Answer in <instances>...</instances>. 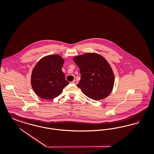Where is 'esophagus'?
<instances>
[{
  "instance_id": "1",
  "label": "esophagus",
  "mask_w": 154,
  "mask_h": 154,
  "mask_svg": "<svg viewBox=\"0 0 154 154\" xmlns=\"http://www.w3.org/2000/svg\"><path fill=\"white\" fill-rule=\"evenodd\" d=\"M72 83L74 84H75V85H76V84H78V81L76 80H74L72 81Z\"/></svg>"
}]
</instances>
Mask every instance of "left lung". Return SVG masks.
<instances>
[{
	"label": "left lung",
	"instance_id": "left-lung-1",
	"mask_svg": "<svg viewBox=\"0 0 154 154\" xmlns=\"http://www.w3.org/2000/svg\"><path fill=\"white\" fill-rule=\"evenodd\" d=\"M80 68L81 80L77 85L88 97L99 100L109 95L114 84V75L107 61L96 53L74 57Z\"/></svg>",
	"mask_w": 154,
	"mask_h": 154
}]
</instances>
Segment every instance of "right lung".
<instances>
[{
    "label": "right lung",
    "mask_w": 154,
    "mask_h": 154,
    "mask_svg": "<svg viewBox=\"0 0 154 154\" xmlns=\"http://www.w3.org/2000/svg\"><path fill=\"white\" fill-rule=\"evenodd\" d=\"M64 60L58 55L41 59L33 69L31 85L37 95L43 99H52L59 95L69 83L62 71Z\"/></svg>",
    "instance_id": "add662e5"
}]
</instances>
